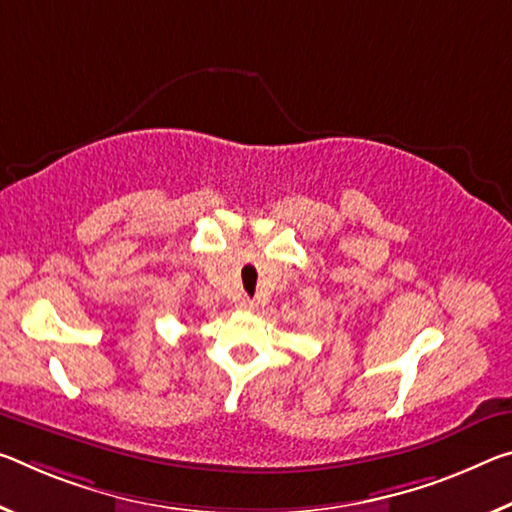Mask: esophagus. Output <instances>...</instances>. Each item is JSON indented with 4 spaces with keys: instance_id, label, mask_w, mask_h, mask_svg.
<instances>
[{
    "instance_id": "34e87169",
    "label": "esophagus",
    "mask_w": 512,
    "mask_h": 512,
    "mask_svg": "<svg viewBox=\"0 0 512 512\" xmlns=\"http://www.w3.org/2000/svg\"><path fill=\"white\" fill-rule=\"evenodd\" d=\"M239 310H243V312H253V310H255V300L241 298V300H239Z\"/></svg>"
}]
</instances>
